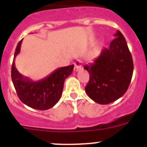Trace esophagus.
Instances as JSON below:
<instances>
[{
	"label": "esophagus",
	"instance_id": "1",
	"mask_svg": "<svg viewBox=\"0 0 147 147\" xmlns=\"http://www.w3.org/2000/svg\"><path fill=\"white\" fill-rule=\"evenodd\" d=\"M82 68V62L80 61H76L74 63V72H77L80 70H81Z\"/></svg>",
	"mask_w": 147,
	"mask_h": 147
}]
</instances>
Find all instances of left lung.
I'll return each instance as SVG.
<instances>
[{
    "mask_svg": "<svg viewBox=\"0 0 147 147\" xmlns=\"http://www.w3.org/2000/svg\"><path fill=\"white\" fill-rule=\"evenodd\" d=\"M114 37L110 47L102 49L92 64L84 67L90 75L85 92L100 105L121 98L127 91L133 73V61L125 38L119 30Z\"/></svg>",
    "mask_w": 147,
    "mask_h": 147,
    "instance_id": "left-lung-1",
    "label": "left lung"
}]
</instances>
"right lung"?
Listing matches in <instances>:
<instances>
[{"label":"right lung","mask_w":147,"mask_h":147,"mask_svg":"<svg viewBox=\"0 0 147 147\" xmlns=\"http://www.w3.org/2000/svg\"><path fill=\"white\" fill-rule=\"evenodd\" d=\"M22 41L17 45L11 65V80L17 94L23 103L32 108L40 110L51 108L59 102L65 80L71 74L74 65L59 67L42 80L32 81L15 67V59L20 51Z\"/></svg>","instance_id":"add662e5"}]
</instances>
